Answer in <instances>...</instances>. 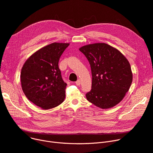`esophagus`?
Instances as JSON below:
<instances>
[{
	"mask_svg": "<svg viewBox=\"0 0 153 153\" xmlns=\"http://www.w3.org/2000/svg\"><path fill=\"white\" fill-rule=\"evenodd\" d=\"M76 84L77 85H79L80 84H81V80L78 79L77 81L76 82Z\"/></svg>",
	"mask_w": 153,
	"mask_h": 153,
	"instance_id": "34e87169",
	"label": "esophagus"
}]
</instances>
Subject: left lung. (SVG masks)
Listing matches in <instances>:
<instances>
[{
	"label": "left lung",
	"mask_w": 153,
	"mask_h": 153,
	"mask_svg": "<svg viewBox=\"0 0 153 153\" xmlns=\"http://www.w3.org/2000/svg\"><path fill=\"white\" fill-rule=\"evenodd\" d=\"M89 61L92 71V89L85 97L102 109L115 107L125 97L133 81L129 61L117 48L103 43L79 48Z\"/></svg>",
	"instance_id": "1"
}]
</instances>
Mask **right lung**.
<instances>
[{"instance_id":"1","label":"right lung","mask_w":153,"mask_h":153,"mask_svg":"<svg viewBox=\"0 0 153 153\" xmlns=\"http://www.w3.org/2000/svg\"><path fill=\"white\" fill-rule=\"evenodd\" d=\"M68 43L54 42L37 50L26 60L21 70L20 81L27 99L43 110L58 106L66 97L58 62Z\"/></svg>"}]
</instances>
